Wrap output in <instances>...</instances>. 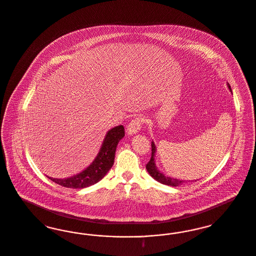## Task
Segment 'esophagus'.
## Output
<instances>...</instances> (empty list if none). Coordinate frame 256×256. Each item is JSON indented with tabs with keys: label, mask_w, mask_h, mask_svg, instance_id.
Returning a JSON list of instances; mask_svg holds the SVG:
<instances>
[{
	"label": "esophagus",
	"mask_w": 256,
	"mask_h": 256,
	"mask_svg": "<svg viewBox=\"0 0 256 256\" xmlns=\"http://www.w3.org/2000/svg\"><path fill=\"white\" fill-rule=\"evenodd\" d=\"M142 118L140 116L138 118H134V120H132V122L129 123V125L127 126V134L129 136L132 134H138L142 128Z\"/></svg>",
	"instance_id": "1"
}]
</instances>
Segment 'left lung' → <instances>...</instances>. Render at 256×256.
<instances>
[{
    "label": "left lung",
    "mask_w": 256,
    "mask_h": 256,
    "mask_svg": "<svg viewBox=\"0 0 256 256\" xmlns=\"http://www.w3.org/2000/svg\"><path fill=\"white\" fill-rule=\"evenodd\" d=\"M228 86L229 88V90L232 92L231 90V88L229 86V84H228ZM151 148H152V154H151V159L150 161L148 162V164H146V170H148V174L151 175V177H153L156 181L160 182L164 185H168V186H172V187H178L184 183H187V182H192L190 180H182V179H177L174 177H172V176H168V175L164 174L161 172L159 170V168H157L156 166V161H155V156H156V151H157V148L156 146L154 144V142L152 140L151 142ZM196 181V180H194Z\"/></svg>",
    "instance_id": "8db88e82"
}]
</instances>
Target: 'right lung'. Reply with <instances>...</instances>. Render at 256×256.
<instances>
[{"label":"right lung","mask_w":256,"mask_h":256,"mask_svg":"<svg viewBox=\"0 0 256 256\" xmlns=\"http://www.w3.org/2000/svg\"><path fill=\"white\" fill-rule=\"evenodd\" d=\"M124 134V127L122 125L108 130L94 160L81 172L64 179L47 177L54 183L66 188H82L94 185L104 178L112 168L114 162L116 150Z\"/></svg>","instance_id":"add662e5"}]
</instances>
